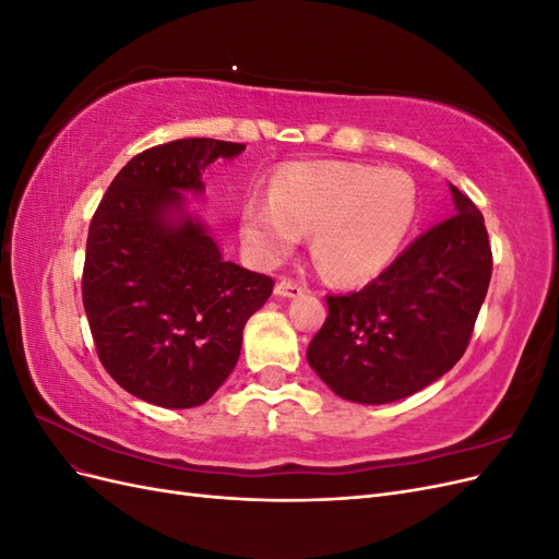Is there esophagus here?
I'll return each mask as SVG.
<instances>
[{
	"instance_id": "1",
	"label": "esophagus",
	"mask_w": 559,
	"mask_h": 559,
	"mask_svg": "<svg viewBox=\"0 0 559 559\" xmlns=\"http://www.w3.org/2000/svg\"><path fill=\"white\" fill-rule=\"evenodd\" d=\"M302 292H306V286L294 282V280H280L277 286H275V294L282 296V298H294V296H300Z\"/></svg>"
}]
</instances>
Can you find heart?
I'll list each match as a JSON object with an SVG mask.
<instances>
[{"mask_svg":"<svg viewBox=\"0 0 559 559\" xmlns=\"http://www.w3.org/2000/svg\"><path fill=\"white\" fill-rule=\"evenodd\" d=\"M415 181L399 170L354 163H294L270 183V200H249L240 230L249 251L277 263L312 233L319 273L337 284L378 277L408 245L417 224Z\"/></svg>","mask_w":559,"mask_h":559,"instance_id":"obj_1","label":"heart"}]
</instances>
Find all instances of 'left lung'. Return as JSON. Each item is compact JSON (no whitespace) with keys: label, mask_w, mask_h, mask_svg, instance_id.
Segmentation results:
<instances>
[{"label":"left lung","mask_w":559,"mask_h":559,"mask_svg":"<svg viewBox=\"0 0 559 559\" xmlns=\"http://www.w3.org/2000/svg\"><path fill=\"white\" fill-rule=\"evenodd\" d=\"M456 214L436 224L329 317L308 364L345 401L380 405L429 386L462 359L492 277L485 218L450 183Z\"/></svg>","instance_id":"1"}]
</instances>
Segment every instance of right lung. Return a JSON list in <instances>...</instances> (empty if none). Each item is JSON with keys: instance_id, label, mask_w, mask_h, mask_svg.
Instances as JSON below:
<instances>
[{"instance_id": "add662e5", "label": "right lung", "mask_w": 559, "mask_h": 559, "mask_svg": "<svg viewBox=\"0 0 559 559\" xmlns=\"http://www.w3.org/2000/svg\"><path fill=\"white\" fill-rule=\"evenodd\" d=\"M245 144L177 140L134 156L99 202L83 265V308L97 357L128 394L195 408L233 373L247 319L275 282L226 261L186 193Z\"/></svg>"}]
</instances>
